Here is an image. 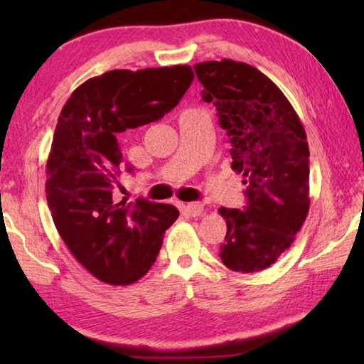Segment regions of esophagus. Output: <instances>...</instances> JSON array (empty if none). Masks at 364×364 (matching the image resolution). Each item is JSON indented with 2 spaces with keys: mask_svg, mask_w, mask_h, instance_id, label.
<instances>
[{
  "mask_svg": "<svg viewBox=\"0 0 364 364\" xmlns=\"http://www.w3.org/2000/svg\"><path fill=\"white\" fill-rule=\"evenodd\" d=\"M204 204H200V202H189L186 205V212L191 215V217H199V215L204 213Z\"/></svg>",
  "mask_w": 364,
  "mask_h": 364,
  "instance_id": "34e87169",
  "label": "esophagus"
}]
</instances>
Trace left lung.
<instances>
[{
    "label": "left lung",
    "mask_w": 364,
    "mask_h": 364,
    "mask_svg": "<svg viewBox=\"0 0 364 364\" xmlns=\"http://www.w3.org/2000/svg\"><path fill=\"white\" fill-rule=\"evenodd\" d=\"M202 100L217 107L231 143V168L242 175L247 205L221 207L228 268L257 273L291 247L310 208V151L284 93L255 67L232 59L194 65Z\"/></svg>",
    "instance_id": "8db88e82"
}]
</instances>
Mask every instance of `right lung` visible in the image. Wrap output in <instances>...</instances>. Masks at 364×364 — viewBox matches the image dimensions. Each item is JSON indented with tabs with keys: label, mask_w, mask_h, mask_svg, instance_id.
<instances>
[{
	"label": "right lung",
	"mask_w": 364,
	"mask_h": 364,
	"mask_svg": "<svg viewBox=\"0 0 364 364\" xmlns=\"http://www.w3.org/2000/svg\"><path fill=\"white\" fill-rule=\"evenodd\" d=\"M193 78L189 65L115 69L86 80L60 110L46 162L48 207L72 255L106 284L143 278L180 215L170 204L117 199L119 141L170 112Z\"/></svg>",
	"instance_id": "obj_1"
}]
</instances>
